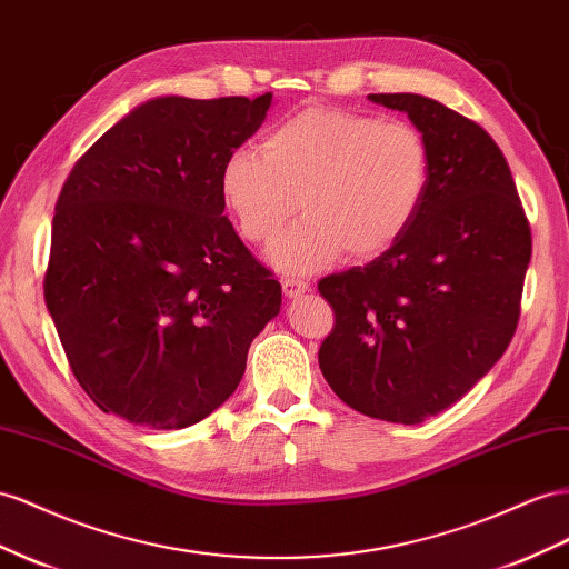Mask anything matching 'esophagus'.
I'll use <instances>...</instances> for the list:
<instances>
[{
	"instance_id": "obj_1",
	"label": "esophagus",
	"mask_w": 569,
	"mask_h": 569,
	"mask_svg": "<svg viewBox=\"0 0 569 569\" xmlns=\"http://www.w3.org/2000/svg\"><path fill=\"white\" fill-rule=\"evenodd\" d=\"M282 291H284V297L297 299V297L303 295V291H309V282L299 280V278H284L282 280Z\"/></svg>"
}]
</instances>
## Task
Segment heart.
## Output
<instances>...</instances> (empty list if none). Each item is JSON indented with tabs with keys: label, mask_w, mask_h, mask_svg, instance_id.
Wrapping results in <instances>:
<instances>
[{
	"label": "heart",
	"mask_w": 569,
	"mask_h": 569,
	"mask_svg": "<svg viewBox=\"0 0 569 569\" xmlns=\"http://www.w3.org/2000/svg\"><path fill=\"white\" fill-rule=\"evenodd\" d=\"M431 179V146L409 121L306 107L266 133L263 152H229L220 196L253 243L278 234L301 196L306 218L268 258L282 272H309L342 251L355 263L386 256L417 222Z\"/></svg>",
	"instance_id": "1"
}]
</instances>
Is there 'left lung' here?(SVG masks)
<instances>
[{
    "instance_id": "left-lung-1",
    "label": "left lung",
    "mask_w": 569,
    "mask_h": 569,
    "mask_svg": "<svg viewBox=\"0 0 569 569\" xmlns=\"http://www.w3.org/2000/svg\"><path fill=\"white\" fill-rule=\"evenodd\" d=\"M368 100L407 112L431 146L433 179L386 256L318 282L335 311L318 363L351 409L413 426L462 399L508 349L531 229L508 160L476 121L413 93Z\"/></svg>"
}]
</instances>
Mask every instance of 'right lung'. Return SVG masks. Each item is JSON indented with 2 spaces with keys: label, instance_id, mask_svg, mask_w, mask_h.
Instances as JSON below:
<instances>
[{
  "label": "right lung",
  "instance_id": "1",
  "mask_svg": "<svg viewBox=\"0 0 569 569\" xmlns=\"http://www.w3.org/2000/svg\"><path fill=\"white\" fill-rule=\"evenodd\" d=\"M272 93L152 98L57 198L44 303L76 380L136 426L187 428L232 395L282 287L224 218L220 167Z\"/></svg>",
  "mask_w": 569,
  "mask_h": 569
}]
</instances>
